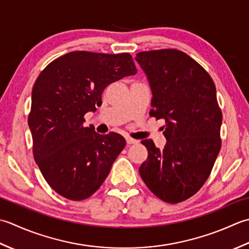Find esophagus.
<instances>
[{
  "instance_id": "34e87169",
  "label": "esophagus",
  "mask_w": 249,
  "mask_h": 249,
  "mask_svg": "<svg viewBox=\"0 0 249 249\" xmlns=\"http://www.w3.org/2000/svg\"><path fill=\"white\" fill-rule=\"evenodd\" d=\"M125 141H126V144H128V145L138 144L139 143L138 140H134V139H132V138H125Z\"/></svg>"
}]
</instances>
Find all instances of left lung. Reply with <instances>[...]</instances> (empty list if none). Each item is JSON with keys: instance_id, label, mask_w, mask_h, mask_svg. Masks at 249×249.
<instances>
[{"instance_id": "left-lung-1", "label": "left lung", "mask_w": 249, "mask_h": 249, "mask_svg": "<svg viewBox=\"0 0 249 249\" xmlns=\"http://www.w3.org/2000/svg\"><path fill=\"white\" fill-rule=\"evenodd\" d=\"M136 62L153 93L150 116L164 119L163 149L142 141L148 157L140 175L162 201L179 203L192 196L209 178L220 151L222 114L209 73L176 49L136 53Z\"/></svg>"}]
</instances>
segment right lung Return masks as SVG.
<instances>
[{"instance_id": "1", "label": "right lung", "mask_w": 249, "mask_h": 249, "mask_svg": "<svg viewBox=\"0 0 249 249\" xmlns=\"http://www.w3.org/2000/svg\"><path fill=\"white\" fill-rule=\"evenodd\" d=\"M136 72L126 53L72 52L39 74L32 89L28 124L35 162L60 196L73 201L87 199L109 174L125 140L114 132L102 135L85 128L84 116L102 104L108 85Z\"/></svg>"}]
</instances>
